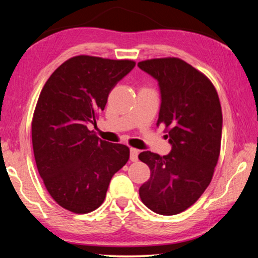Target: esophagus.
Segmentation results:
<instances>
[{
  "label": "esophagus",
  "mask_w": 258,
  "mask_h": 258,
  "mask_svg": "<svg viewBox=\"0 0 258 258\" xmlns=\"http://www.w3.org/2000/svg\"><path fill=\"white\" fill-rule=\"evenodd\" d=\"M130 159L132 161H137L138 160V156H139V150L134 149V148H131L130 150Z\"/></svg>",
  "instance_id": "1"
}]
</instances>
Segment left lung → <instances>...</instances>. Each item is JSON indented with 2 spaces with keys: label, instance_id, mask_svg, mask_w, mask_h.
I'll list each match as a JSON object with an SVG mask.
<instances>
[{
  "label": "left lung",
  "instance_id": "1",
  "mask_svg": "<svg viewBox=\"0 0 258 258\" xmlns=\"http://www.w3.org/2000/svg\"><path fill=\"white\" fill-rule=\"evenodd\" d=\"M138 66L158 82L157 126L169 128L166 137L172 146L166 156L139 155L151 173L140 186V198L152 212L176 215L197 202L212 181L221 150L220 99L203 73L178 58L146 60Z\"/></svg>",
  "mask_w": 258,
  "mask_h": 258
}]
</instances>
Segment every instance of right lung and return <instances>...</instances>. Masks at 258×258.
Masks as SVG:
<instances>
[{"mask_svg":"<svg viewBox=\"0 0 258 258\" xmlns=\"http://www.w3.org/2000/svg\"><path fill=\"white\" fill-rule=\"evenodd\" d=\"M135 66L132 60L77 55L46 81L32 121L35 161L46 190L67 211L101 206L111 177L127 163L128 147L99 139L95 124L108 95Z\"/></svg>","mask_w":258,"mask_h":258,"instance_id":"add662e5","label":"right lung"}]
</instances>
